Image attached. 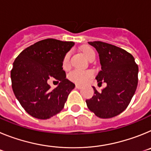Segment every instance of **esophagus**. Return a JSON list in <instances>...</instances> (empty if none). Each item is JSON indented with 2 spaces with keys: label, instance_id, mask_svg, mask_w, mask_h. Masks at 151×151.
Returning <instances> with one entry per match:
<instances>
[{
  "label": "esophagus",
  "instance_id": "esophagus-1",
  "mask_svg": "<svg viewBox=\"0 0 151 151\" xmlns=\"http://www.w3.org/2000/svg\"><path fill=\"white\" fill-rule=\"evenodd\" d=\"M76 88L78 89H81L82 88V85H76Z\"/></svg>",
  "mask_w": 151,
  "mask_h": 151
}]
</instances>
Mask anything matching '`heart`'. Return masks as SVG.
Here are the masks:
<instances>
[{"label":"heart","instance_id":"1","mask_svg":"<svg viewBox=\"0 0 151 151\" xmlns=\"http://www.w3.org/2000/svg\"><path fill=\"white\" fill-rule=\"evenodd\" d=\"M82 52L84 55L88 60H90L92 57L95 56V52L90 47H84L82 48ZM69 57H70V53H67L64 56L63 60L62 66L63 68L65 69H68L69 66ZM93 72L91 70H81V69H76L73 70L69 74V78L70 81L79 85H83L86 83L93 77Z\"/></svg>","mask_w":151,"mask_h":151}]
</instances>
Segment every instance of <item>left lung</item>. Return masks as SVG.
I'll return each mask as SVG.
<instances>
[{"label":"left lung","instance_id":"obj_1","mask_svg":"<svg viewBox=\"0 0 151 151\" xmlns=\"http://www.w3.org/2000/svg\"><path fill=\"white\" fill-rule=\"evenodd\" d=\"M88 44L99 54L101 70L96 79L106 82V87L100 92L93 87L95 94L86 104L97 117L112 118L129 106L138 85V66L133 56L123 49L101 41Z\"/></svg>","mask_w":151,"mask_h":151}]
</instances>
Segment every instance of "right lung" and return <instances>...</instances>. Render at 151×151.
<instances>
[{"instance_id": "1", "label": "right lung", "mask_w": 151, "mask_h": 151, "mask_svg": "<svg viewBox=\"0 0 151 151\" xmlns=\"http://www.w3.org/2000/svg\"><path fill=\"white\" fill-rule=\"evenodd\" d=\"M74 45L73 41L42 40L21 52L13 63V93L32 116L47 119L63 109L75 84L66 78L63 60ZM51 78L60 81L53 90L47 84V80Z\"/></svg>"}]
</instances>
